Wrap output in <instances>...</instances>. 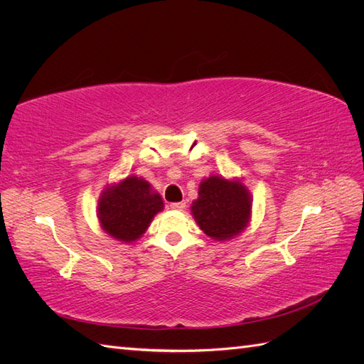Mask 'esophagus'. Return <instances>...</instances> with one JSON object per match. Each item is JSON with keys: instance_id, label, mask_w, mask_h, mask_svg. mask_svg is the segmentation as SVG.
Wrapping results in <instances>:
<instances>
[{"instance_id": "obj_1", "label": "esophagus", "mask_w": 364, "mask_h": 364, "mask_svg": "<svg viewBox=\"0 0 364 364\" xmlns=\"http://www.w3.org/2000/svg\"><path fill=\"white\" fill-rule=\"evenodd\" d=\"M171 209H178V211H182V209L185 208V202H178V203H171L170 205Z\"/></svg>"}]
</instances>
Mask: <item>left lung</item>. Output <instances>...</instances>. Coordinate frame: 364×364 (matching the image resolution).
<instances>
[{"label": "left lung", "instance_id": "left-lung-1", "mask_svg": "<svg viewBox=\"0 0 364 364\" xmlns=\"http://www.w3.org/2000/svg\"><path fill=\"white\" fill-rule=\"evenodd\" d=\"M191 214L205 235L215 241H230L245 232L252 218V194L245 182L211 174L199 185Z\"/></svg>", "mask_w": 364, "mask_h": 364}]
</instances>
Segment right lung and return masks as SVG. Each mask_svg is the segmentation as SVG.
Instances as JSON below:
<instances>
[{"instance_id": "add662e5", "label": "right lung", "mask_w": 364, "mask_h": 364, "mask_svg": "<svg viewBox=\"0 0 364 364\" xmlns=\"http://www.w3.org/2000/svg\"><path fill=\"white\" fill-rule=\"evenodd\" d=\"M164 209L161 194L144 178L130 174L107 183L97 200L98 225L112 240L132 245Z\"/></svg>"}]
</instances>
